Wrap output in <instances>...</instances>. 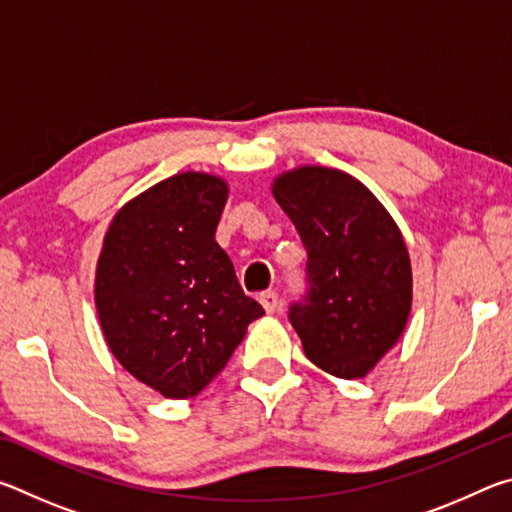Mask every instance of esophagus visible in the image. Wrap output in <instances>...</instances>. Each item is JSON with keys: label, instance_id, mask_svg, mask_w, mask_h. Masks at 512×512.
I'll return each mask as SVG.
<instances>
[{"label": "esophagus", "instance_id": "34e87169", "mask_svg": "<svg viewBox=\"0 0 512 512\" xmlns=\"http://www.w3.org/2000/svg\"><path fill=\"white\" fill-rule=\"evenodd\" d=\"M259 302H262L266 314H275L277 307H280V298H277L275 291H264L262 296H259Z\"/></svg>", "mask_w": 512, "mask_h": 512}]
</instances>
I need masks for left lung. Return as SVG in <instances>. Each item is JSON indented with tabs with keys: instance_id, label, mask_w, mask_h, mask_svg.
Returning <instances> with one entry per match:
<instances>
[{
	"instance_id": "obj_1",
	"label": "left lung",
	"mask_w": 512,
	"mask_h": 512,
	"mask_svg": "<svg viewBox=\"0 0 512 512\" xmlns=\"http://www.w3.org/2000/svg\"><path fill=\"white\" fill-rule=\"evenodd\" d=\"M271 192L307 248L309 291L289 311L307 359L334 377H366L411 314L400 228L366 185L339 169L284 171Z\"/></svg>"
}]
</instances>
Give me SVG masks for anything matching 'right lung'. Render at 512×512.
<instances>
[{"mask_svg": "<svg viewBox=\"0 0 512 512\" xmlns=\"http://www.w3.org/2000/svg\"><path fill=\"white\" fill-rule=\"evenodd\" d=\"M228 183L176 173L112 216L94 275V305L110 352L169 400L196 397L264 316L216 244Z\"/></svg>", "mask_w": 512, "mask_h": 512, "instance_id": "add662e5", "label": "right lung"}]
</instances>
